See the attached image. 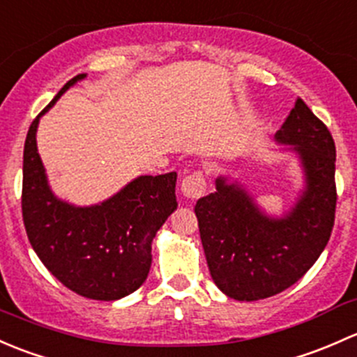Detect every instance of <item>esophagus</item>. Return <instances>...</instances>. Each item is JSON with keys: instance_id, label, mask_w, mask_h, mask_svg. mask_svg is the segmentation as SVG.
I'll return each mask as SVG.
<instances>
[{"instance_id": "obj_1", "label": "esophagus", "mask_w": 357, "mask_h": 357, "mask_svg": "<svg viewBox=\"0 0 357 357\" xmlns=\"http://www.w3.org/2000/svg\"><path fill=\"white\" fill-rule=\"evenodd\" d=\"M180 190L187 199H199L206 192V178L203 172H194V174L187 175L180 183Z\"/></svg>"}]
</instances>
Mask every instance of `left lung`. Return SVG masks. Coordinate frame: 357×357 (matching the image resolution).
<instances>
[{
	"label": "left lung",
	"instance_id": "left-lung-1",
	"mask_svg": "<svg viewBox=\"0 0 357 357\" xmlns=\"http://www.w3.org/2000/svg\"><path fill=\"white\" fill-rule=\"evenodd\" d=\"M275 139L299 154L306 177L287 215H264L225 177L194 208L213 282L237 301L266 299L296 284L328 244L335 222V142L326 125L297 98Z\"/></svg>",
	"mask_w": 357,
	"mask_h": 357
}]
</instances>
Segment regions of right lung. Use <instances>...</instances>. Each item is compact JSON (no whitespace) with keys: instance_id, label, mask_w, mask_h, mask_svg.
Returning a JSON list of instances; mask_svg holds the SVG:
<instances>
[{"instance_id":"1","label":"right lung","mask_w":357,"mask_h":357,"mask_svg":"<svg viewBox=\"0 0 357 357\" xmlns=\"http://www.w3.org/2000/svg\"><path fill=\"white\" fill-rule=\"evenodd\" d=\"M84 77L80 73L68 80L29 128L22 216L32 249L53 277L87 299L116 301L148 278L154 235L177 209V174L142 175L101 204L86 208L51 192L36 142L39 119Z\"/></svg>"}]
</instances>
